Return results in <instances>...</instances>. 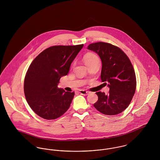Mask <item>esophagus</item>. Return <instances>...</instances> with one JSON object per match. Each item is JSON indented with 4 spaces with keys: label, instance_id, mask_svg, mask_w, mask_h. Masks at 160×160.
<instances>
[{
    "label": "esophagus",
    "instance_id": "esophagus-1",
    "mask_svg": "<svg viewBox=\"0 0 160 160\" xmlns=\"http://www.w3.org/2000/svg\"><path fill=\"white\" fill-rule=\"evenodd\" d=\"M79 93L81 94V95H88L90 92L89 91H84V90H81L79 91Z\"/></svg>",
    "mask_w": 160,
    "mask_h": 160
}]
</instances>
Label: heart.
Wrapping results in <instances>:
<instances>
[{
    "label": "heart",
    "instance_id": "b5f03b06",
    "mask_svg": "<svg viewBox=\"0 0 160 160\" xmlns=\"http://www.w3.org/2000/svg\"><path fill=\"white\" fill-rule=\"evenodd\" d=\"M83 60H84V62L85 63V64L88 66L90 63H92L95 61L99 60V59L96 55H95L92 53H88L84 56Z\"/></svg>",
    "mask_w": 160,
    "mask_h": 160
}]
</instances>
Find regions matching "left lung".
<instances>
[{"label":"left lung","instance_id":"8db88e82","mask_svg":"<svg viewBox=\"0 0 160 160\" xmlns=\"http://www.w3.org/2000/svg\"><path fill=\"white\" fill-rule=\"evenodd\" d=\"M88 49L100 58V78L110 89L107 95L96 92L98 98L93 106L103 114H119L128 107L136 92V78L132 63L122 50L111 44L93 43Z\"/></svg>","mask_w":160,"mask_h":160}]
</instances>
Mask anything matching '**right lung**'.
<instances>
[{"label": "right lung", "instance_id": "add662e5", "mask_svg": "<svg viewBox=\"0 0 160 160\" xmlns=\"http://www.w3.org/2000/svg\"><path fill=\"white\" fill-rule=\"evenodd\" d=\"M83 46L48 47L30 65L24 78V92L29 107L40 117L55 119L69 108L74 92H65L58 84L60 78L68 73Z\"/></svg>", "mask_w": 160, "mask_h": 160}]
</instances>
